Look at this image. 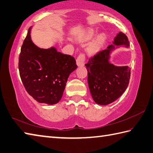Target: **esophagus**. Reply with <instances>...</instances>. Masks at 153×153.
I'll return each instance as SVG.
<instances>
[{"mask_svg": "<svg viewBox=\"0 0 153 153\" xmlns=\"http://www.w3.org/2000/svg\"><path fill=\"white\" fill-rule=\"evenodd\" d=\"M85 60V55L83 53H80L76 59V64L79 67H82L84 65V62Z\"/></svg>", "mask_w": 153, "mask_h": 153, "instance_id": "esophagus-1", "label": "esophagus"}]
</instances>
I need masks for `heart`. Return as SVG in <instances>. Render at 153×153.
I'll list each match as a JSON object with an SVG mask.
<instances>
[{"instance_id": "b5f03b06", "label": "heart", "mask_w": 153, "mask_h": 153, "mask_svg": "<svg viewBox=\"0 0 153 153\" xmlns=\"http://www.w3.org/2000/svg\"><path fill=\"white\" fill-rule=\"evenodd\" d=\"M97 34V32L95 30L90 29L87 30L84 34L81 37L82 40H90L92 38H94L95 35ZM106 39V36L105 34H101L99 36L94 42L89 45L88 48V51L90 53H95L100 49V48L102 46V45L105 42Z\"/></svg>"}]
</instances>
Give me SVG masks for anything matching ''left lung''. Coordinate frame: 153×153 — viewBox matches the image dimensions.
I'll return each mask as SVG.
<instances>
[{
	"label": "left lung",
	"mask_w": 153,
	"mask_h": 153,
	"mask_svg": "<svg viewBox=\"0 0 153 153\" xmlns=\"http://www.w3.org/2000/svg\"><path fill=\"white\" fill-rule=\"evenodd\" d=\"M113 43L115 45H109L107 49L100 51L85 64L92 98L95 103L101 105H106L117 100L126 90L129 83L131 68L115 66L109 61L110 53L115 46H129L127 36L120 32Z\"/></svg>",
	"instance_id": "1"
}]
</instances>
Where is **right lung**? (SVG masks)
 <instances>
[{"label": "right lung", "mask_w": 153, "mask_h": 153, "mask_svg": "<svg viewBox=\"0 0 153 153\" xmlns=\"http://www.w3.org/2000/svg\"><path fill=\"white\" fill-rule=\"evenodd\" d=\"M31 28L21 48L19 68L26 91L41 103L60 101L70 74L77 68L73 56L63 54L54 47L43 49L33 43Z\"/></svg>", "instance_id": "right-lung-1"}]
</instances>
